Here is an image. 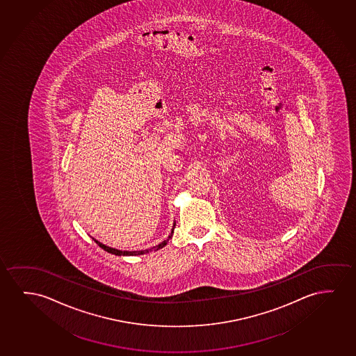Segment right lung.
<instances>
[{"mask_svg": "<svg viewBox=\"0 0 356 356\" xmlns=\"http://www.w3.org/2000/svg\"><path fill=\"white\" fill-rule=\"evenodd\" d=\"M175 222L173 223V228H172V232H170V236H168V238L165 239V241H162V243H160L159 245L154 246V248H151V249H146V250H140V251H122L118 250V249H115V248H111V246L105 245V244H102V243H100V241H96V239H94L95 241L96 244L97 245L100 246V248H102L104 250L107 251V252H110V254H113V255L117 256H136V255H144V254H147V252H151V251H157L160 250V249H162L163 246L167 245V243H168V241H170V238H172V234H173V231H175Z\"/></svg>", "mask_w": 356, "mask_h": 356, "instance_id": "right-lung-1", "label": "right lung"}]
</instances>
